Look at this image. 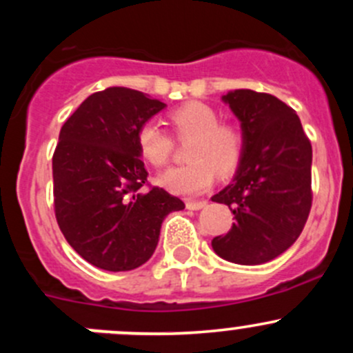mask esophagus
<instances>
[{
    "label": "esophagus",
    "instance_id": "obj_1",
    "mask_svg": "<svg viewBox=\"0 0 353 353\" xmlns=\"http://www.w3.org/2000/svg\"><path fill=\"white\" fill-rule=\"evenodd\" d=\"M206 205H208V201H206V199H188L186 201V206L190 210H201V208H205Z\"/></svg>",
    "mask_w": 353,
    "mask_h": 353
}]
</instances>
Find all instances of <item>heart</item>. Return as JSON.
Masks as SVG:
<instances>
[{"mask_svg":"<svg viewBox=\"0 0 353 353\" xmlns=\"http://www.w3.org/2000/svg\"><path fill=\"white\" fill-rule=\"evenodd\" d=\"M169 119L179 140L193 138L188 148L191 162L160 176V184L170 193L183 196L199 194L208 190L215 172L227 176L239 167L245 148L244 131L237 124L222 123V117L212 105L188 102L170 110ZM137 143L141 157L157 169L170 162L174 140L157 121H145L138 128Z\"/></svg>","mask_w":353,"mask_h":353,"instance_id":"heart-1","label":"heart"}]
</instances>
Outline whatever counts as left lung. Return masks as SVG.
<instances>
[{
  "instance_id": "8db88e82",
  "label": "left lung",
  "mask_w": 353,
  "mask_h": 353,
  "mask_svg": "<svg viewBox=\"0 0 353 353\" xmlns=\"http://www.w3.org/2000/svg\"><path fill=\"white\" fill-rule=\"evenodd\" d=\"M245 148L236 177L213 201L229 205L236 222L213 237L220 258L237 265L272 261L297 241L312 205V147L295 110L261 92H229Z\"/></svg>"
}]
</instances>
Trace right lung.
<instances>
[{
    "instance_id": "obj_1",
    "label": "right lung",
    "mask_w": 353,
    "mask_h": 353,
    "mask_svg": "<svg viewBox=\"0 0 353 353\" xmlns=\"http://www.w3.org/2000/svg\"><path fill=\"white\" fill-rule=\"evenodd\" d=\"M163 108L143 92L109 87L85 99L59 131L52 155L56 220L68 244L97 268L128 272L147 263L163 219L184 208L148 184L138 150V128Z\"/></svg>"
}]
</instances>
